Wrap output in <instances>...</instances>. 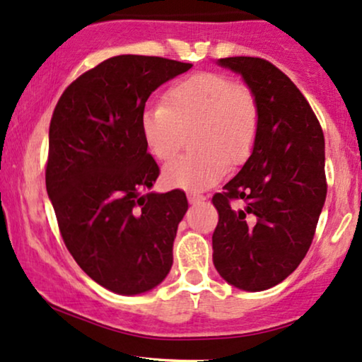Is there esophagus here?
Masks as SVG:
<instances>
[{"label": "esophagus", "instance_id": "1", "mask_svg": "<svg viewBox=\"0 0 362 362\" xmlns=\"http://www.w3.org/2000/svg\"><path fill=\"white\" fill-rule=\"evenodd\" d=\"M204 196L203 194H199V193H196V191H191V193H188V202H189V204H196V203H202V202H204Z\"/></svg>", "mask_w": 362, "mask_h": 362}]
</instances>
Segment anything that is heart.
Returning <instances> with one entry per match:
<instances>
[{"label": "heart", "mask_w": 362, "mask_h": 362, "mask_svg": "<svg viewBox=\"0 0 362 362\" xmlns=\"http://www.w3.org/2000/svg\"><path fill=\"white\" fill-rule=\"evenodd\" d=\"M258 117L252 88L223 74L199 72L174 82L164 92L163 105L142 110L141 134L159 160L173 159L185 146L186 134H193L196 151L169 163L163 181L169 188L202 191L216 185L228 166L248 159Z\"/></svg>", "instance_id": "1"}]
</instances>
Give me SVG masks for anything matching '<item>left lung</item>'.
I'll use <instances>...</instances> for the list:
<instances>
[{
  "mask_svg": "<svg viewBox=\"0 0 362 362\" xmlns=\"http://www.w3.org/2000/svg\"><path fill=\"white\" fill-rule=\"evenodd\" d=\"M242 75L255 93L258 134L252 154L223 193L213 233V263L236 288L260 292L304 260L325 203L324 134L296 83L270 62L230 57L216 62ZM243 199L244 206H230Z\"/></svg>",
  "mask_w": 362,
  "mask_h": 362,
  "instance_id": "1",
  "label": "left lung"
}]
</instances>
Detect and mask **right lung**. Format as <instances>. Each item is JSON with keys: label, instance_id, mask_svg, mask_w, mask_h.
<instances>
[{"label": "right lung", "instance_id": "1", "mask_svg": "<svg viewBox=\"0 0 362 362\" xmlns=\"http://www.w3.org/2000/svg\"><path fill=\"white\" fill-rule=\"evenodd\" d=\"M191 66L112 57L70 83L53 110L45 181L62 238L80 269L120 296L149 292L171 270L188 199L151 191L159 168L141 114L156 88Z\"/></svg>", "mask_w": 362, "mask_h": 362}]
</instances>
